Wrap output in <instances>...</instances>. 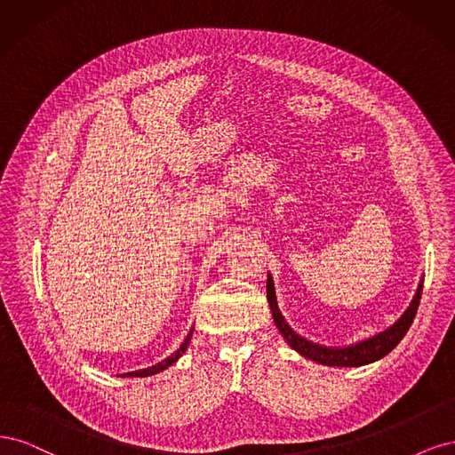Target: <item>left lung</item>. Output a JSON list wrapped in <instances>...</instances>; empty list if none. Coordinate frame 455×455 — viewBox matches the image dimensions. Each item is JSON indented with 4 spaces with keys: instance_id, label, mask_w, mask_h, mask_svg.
Returning a JSON list of instances; mask_svg holds the SVG:
<instances>
[{
    "instance_id": "8db88e82",
    "label": "left lung",
    "mask_w": 455,
    "mask_h": 455,
    "mask_svg": "<svg viewBox=\"0 0 455 455\" xmlns=\"http://www.w3.org/2000/svg\"><path fill=\"white\" fill-rule=\"evenodd\" d=\"M421 291H423V282L419 283L416 295H414V300L410 302V306L406 307V312L397 321H395V323L389 329L382 331L379 334H374L372 339L357 342L354 346L327 347V346L307 342L306 339H302V336H299L295 331H292L285 323L283 315L280 314V310H277L275 292H274V283H272L270 274H268V280H267V297H268L274 323L283 334V339L287 340V344L292 349H297L300 355L312 359V361H317L321 364H327V366H361V364H369V363H374L378 359H382L384 355H387L389 351L403 340V336L406 334L410 325H412V321H414L416 312H418V306H419Z\"/></svg>"
}]
</instances>
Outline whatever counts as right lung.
Here are the masks:
<instances>
[{
    "mask_svg": "<svg viewBox=\"0 0 455 455\" xmlns=\"http://www.w3.org/2000/svg\"><path fill=\"white\" fill-rule=\"evenodd\" d=\"M190 336H193V331H190L188 334H187V339H185V342L180 346V349L175 351V354H172L168 359H164V361H160L158 364H155V366H149V369H143V371H136V372H128V374H123V376H130V378H145V376H151V374H156V372H160V371H164V369H168L170 364H173L175 361H178L183 354H185V349H187V346H188V342H190Z\"/></svg>",
    "mask_w": 455,
    "mask_h": 455,
    "instance_id": "obj_1",
    "label": "right lung"
}]
</instances>
